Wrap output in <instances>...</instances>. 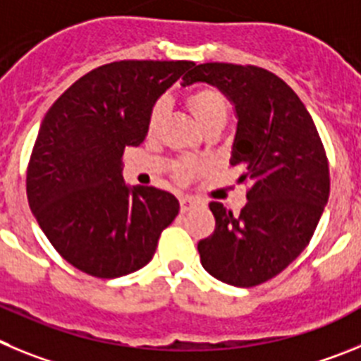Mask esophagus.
I'll list each match as a JSON object with an SVG mask.
<instances>
[{
  "instance_id": "esophagus-1",
  "label": "esophagus",
  "mask_w": 361,
  "mask_h": 361,
  "mask_svg": "<svg viewBox=\"0 0 361 361\" xmlns=\"http://www.w3.org/2000/svg\"><path fill=\"white\" fill-rule=\"evenodd\" d=\"M180 207H181V212H188V210L196 209L197 201H194L192 197H181Z\"/></svg>"
}]
</instances>
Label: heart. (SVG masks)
Masks as SVG:
<instances>
[{
  "mask_svg": "<svg viewBox=\"0 0 361 361\" xmlns=\"http://www.w3.org/2000/svg\"><path fill=\"white\" fill-rule=\"evenodd\" d=\"M185 104H187V108L196 116V120L203 129L210 128L214 124H225L226 116H228V102H226L225 95L212 86L197 87L194 92L187 93ZM165 113H167V104L164 100H158L147 116L149 133H154L160 128ZM196 169L197 165L192 164V161H180L174 167V173H176L178 178L183 180V178L190 176Z\"/></svg>",
  "mask_w": 361,
  "mask_h": 361,
  "instance_id": "heart-1",
  "label": "heart"
}]
</instances>
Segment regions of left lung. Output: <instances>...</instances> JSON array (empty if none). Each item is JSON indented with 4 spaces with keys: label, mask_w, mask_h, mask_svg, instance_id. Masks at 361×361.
Wrapping results in <instances>:
<instances>
[{
    "label": "left lung",
    "mask_w": 361,
    "mask_h": 361,
    "mask_svg": "<svg viewBox=\"0 0 361 361\" xmlns=\"http://www.w3.org/2000/svg\"><path fill=\"white\" fill-rule=\"evenodd\" d=\"M212 84L237 115L230 164L250 181L235 216L209 204L216 230L197 243L201 264L221 282L252 288L291 264L313 237L329 200V165L317 126L297 93L259 66L194 64L181 86Z\"/></svg>",
    "instance_id": "left-lung-1"
}]
</instances>
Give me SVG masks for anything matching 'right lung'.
<instances>
[{"mask_svg":"<svg viewBox=\"0 0 361 361\" xmlns=\"http://www.w3.org/2000/svg\"><path fill=\"white\" fill-rule=\"evenodd\" d=\"M192 61H118L95 68L44 115L27 169L32 214L77 269L116 279L144 268L180 212L171 192L128 187L122 154L147 135V116Z\"/></svg>","mask_w":361,"mask_h":361,"instance_id":"1","label":"right lung"}]
</instances>
